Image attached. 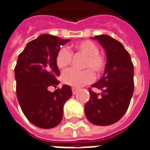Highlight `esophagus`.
<instances>
[{
    "instance_id": "obj_1",
    "label": "esophagus",
    "mask_w": 150,
    "mask_h": 150,
    "mask_svg": "<svg viewBox=\"0 0 150 150\" xmlns=\"http://www.w3.org/2000/svg\"><path fill=\"white\" fill-rule=\"evenodd\" d=\"M71 90H72V93H73L74 95L76 94V93H77V92H78V91H79L78 88H72Z\"/></svg>"
}]
</instances>
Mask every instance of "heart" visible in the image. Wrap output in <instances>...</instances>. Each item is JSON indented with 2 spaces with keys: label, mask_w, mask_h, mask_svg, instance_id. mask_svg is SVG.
Masks as SVG:
<instances>
[{
  "label": "heart",
  "mask_w": 150,
  "mask_h": 150,
  "mask_svg": "<svg viewBox=\"0 0 150 150\" xmlns=\"http://www.w3.org/2000/svg\"><path fill=\"white\" fill-rule=\"evenodd\" d=\"M72 52H75L76 54L86 56L87 59L83 65L84 68L91 69L96 74H100L104 71L106 61L100 54L99 46L94 42L85 40L75 43L72 48ZM72 59V53L65 47H62L56 54V65L59 69H64L71 65ZM91 70L88 69L84 71H79L76 69H69L62 74V81L66 84L79 88L91 83L94 79V75Z\"/></svg>",
  "instance_id": "b5f03b06"
}]
</instances>
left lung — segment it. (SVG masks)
Returning <instances> with one entry per match:
<instances>
[{
  "label": "left lung",
  "mask_w": 150,
  "mask_h": 150,
  "mask_svg": "<svg viewBox=\"0 0 150 150\" xmlns=\"http://www.w3.org/2000/svg\"><path fill=\"white\" fill-rule=\"evenodd\" d=\"M105 50L107 62L102 78L91 87L90 100L85 104L88 120L96 125L107 126L117 122L129 108L133 94L134 69L131 57L121 43L108 35L92 38Z\"/></svg>",
  "instance_id": "obj_1"
}]
</instances>
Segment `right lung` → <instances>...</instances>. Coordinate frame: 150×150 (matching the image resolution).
Segmentation results:
<instances>
[{
    "instance_id": "add662e5",
    "label": "right lung",
    "mask_w": 150,
    "mask_h": 150,
    "mask_svg": "<svg viewBox=\"0 0 150 150\" xmlns=\"http://www.w3.org/2000/svg\"><path fill=\"white\" fill-rule=\"evenodd\" d=\"M70 39H61L50 34H42L27 43L19 54L14 69L17 97L24 115L37 127L52 129L62 121L63 106L72 95L68 85L56 88L60 75L55 56L60 46Z\"/></svg>"
}]
</instances>
